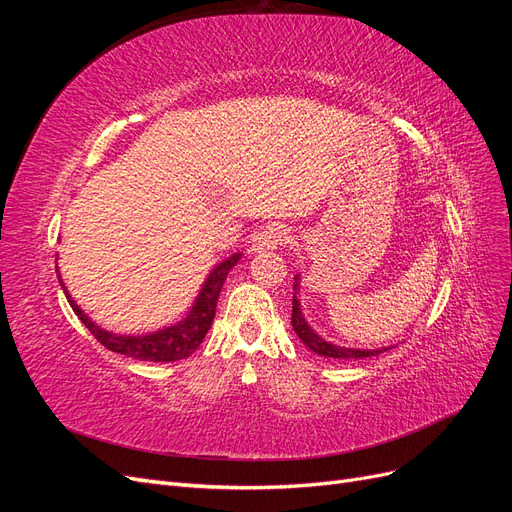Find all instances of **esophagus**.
<instances>
[{"mask_svg":"<svg viewBox=\"0 0 512 512\" xmlns=\"http://www.w3.org/2000/svg\"><path fill=\"white\" fill-rule=\"evenodd\" d=\"M292 239V232L286 224H269L262 226L252 239V252H267L275 247L286 245Z\"/></svg>","mask_w":512,"mask_h":512,"instance_id":"obj_1","label":"esophagus"}]
</instances>
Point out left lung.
I'll list each match as a JSON object with an SVG mask.
<instances>
[{"mask_svg": "<svg viewBox=\"0 0 512 512\" xmlns=\"http://www.w3.org/2000/svg\"><path fill=\"white\" fill-rule=\"evenodd\" d=\"M294 297H292V329L294 333L299 335L301 342L320 356H327V359H367V356H378L380 352H384L386 348H378V350H359V348H342V346H335L327 339H322L318 333H314V329L309 327L305 322L303 314H301V303L297 299L299 294V275L294 277Z\"/></svg>", "mask_w": 512, "mask_h": 512, "instance_id": "1", "label": "left lung"}]
</instances>
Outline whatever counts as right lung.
I'll list each match as a JSON object with an SVG mask.
<instances>
[{"instance_id": "add662e5", "label": "right lung", "mask_w": 512, "mask_h": 512, "mask_svg": "<svg viewBox=\"0 0 512 512\" xmlns=\"http://www.w3.org/2000/svg\"><path fill=\"white\" fill-rule=\"evenodd\" d=\"M239 258L241 254H232L209 273L203 288L198 292L196 303L192 305L190 312L185 314V318H181L177 324H173V327H166L149 335H115L111 331L100 329L98 324L91 322L81 312V307L72 301L70 292L66 290L64 282H61V277H59V284L64 288L66 299L72 305L74 314L81 318V322L89 329V333L94 335L104 348L113 350L117 354L132 356V359H138V361L168 363V361L185 359V356H190L200 344H203V339L213 324L215 307H218L220 290L226 282V275L232 267L237 265Z\"/></svg>"}]
</instances>
